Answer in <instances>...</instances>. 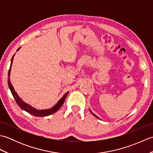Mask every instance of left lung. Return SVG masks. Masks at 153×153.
Returning a JSON list of instances; mask_svg holds the SVG:
<instances>
[{
  "instance_id": "1",
  "label": "left lung",
  "mask_w": 153,
  "mask_h": 153,
  "mask_svg": "<svg viewBox=\"0 0 153 153\" xmlns=\"http://www.w3.org/2000/svg\"><path fill=\"white\" fill-rule=\"evenodd\" d=\"M89 110H90V111H91V113H92V114H93V116H95V117H96V118H99V119H100V118H99V117H97V116H96V115H95V114H94V113H93V112H92V111H91V110H90V109H89Z\"/></svg>"
}]
</instances>
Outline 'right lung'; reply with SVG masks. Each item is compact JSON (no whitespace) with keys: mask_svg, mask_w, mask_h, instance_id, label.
<instances>
[{"mask_svg":"<svg viewBox=\"0 0 153 153\" xmlns=\"http://www.w3.org/2000/svg\"><path fill=\"white\" fill-rule=\"evenodd\" d=\"M19 48L20 47L18 48L17 51H18L19 50ZM15 54H14V56H12V59H11V63H10V69L8 70V85L9 87V89L10 90V91L12 94L13 97H14V98L16 100V103H17V105L20 107V108L25 110V111H26L27 112H28L29 114H30L33 115L34 116H36V117H45V116H49L51 114H53L55 113L56 112H57L58 110L60 109V107L62 106V105L64 104V101H65V99H66V97L68 95V94L69 92H67L66 93H65L64 96L62 97V98L58 100V102L53 107H52L51 108H48V109H44V110H39L34 108L32 106L30 105L29 104L26 103L25 102H24V100H23L20 97L18 96V95L15 91L14 88L13 87L12 83L10 82V71H11V68H12V62H13V59H14V56Z\"/></svg>","mask_w":153,"mask_h":153,"instance_id":"right-lung-1","label":"right lung"}]
</instances>
